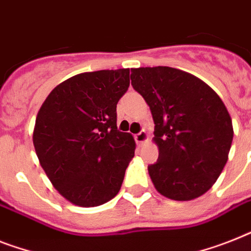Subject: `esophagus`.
Returning <instances> with one entry per match:
<instances>
[{
    "label": "esophagus",
    "mask_w": 251,
    "mask_h": 251,
    "mask_svg": "<svg viewBox=\"0 0 251 251\" xmlns=\"http://www.w3.org/2000/svg\"><path fill=\"white\" fill-rule=\"evenodd\" d=\"M134 140H136V142H137L138 145H142L149 140V136L145 130H141L137 134H134Z\"/></svg>",
    "instance_id": "obj_1"
}]
</instances>
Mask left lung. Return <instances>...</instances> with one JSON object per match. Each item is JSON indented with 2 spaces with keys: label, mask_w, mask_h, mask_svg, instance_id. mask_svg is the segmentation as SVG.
Here are the masks:
<instances>
[{
  "label": "left lung",
  "mask_w": 251,
  "mask_h": 251,
  "mask_svg": "<svg viewBox=\"0 0 251 251\" xmlns=\"http://www.w3.org/2000/svg\"><path fill=\"white\" fill-rule=\"evenodd\" d=\"M130 72L132 86L154 119L159 158L148 169L156 191L177 201L204 195L228 160L233 128L227 107L208 84L183 70Z\"/></svg>",
  "instance_id": "1"
}]
</instances>
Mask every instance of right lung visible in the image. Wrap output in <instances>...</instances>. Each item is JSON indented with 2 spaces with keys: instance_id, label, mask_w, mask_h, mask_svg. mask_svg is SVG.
Listing matches in <instances>:
<instances>
[{
  "instance_id": "add662e5",
  "label": "right lung",
  "mask_w": 251,
  "mask_h": 251,
  "mask_svg": "<svg viewBox=\"0 0 251 251\" xmlns=\"http://www.w3.org/2000/svg\"><path fill=\"white\" fill-rule=\"evenodd\" d=\"M129 69L76 74L56 86L37 114L33 145L53 187L90 208L117 195L136 142L117 127V103Z\"/></svg>"
}]
</instances>
